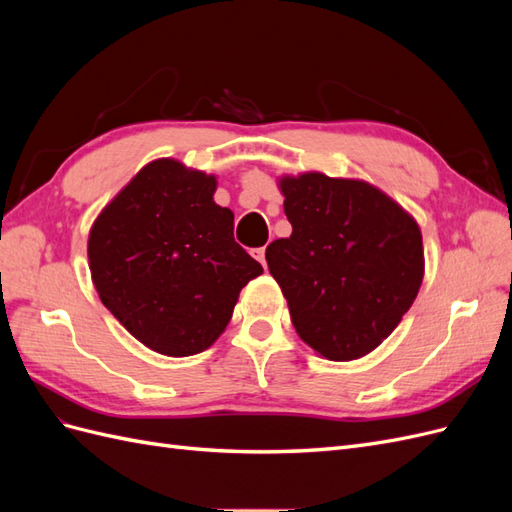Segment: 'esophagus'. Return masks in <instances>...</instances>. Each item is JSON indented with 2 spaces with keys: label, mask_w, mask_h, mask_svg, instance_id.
I'll use <instances>...</instances> for the list:
<instances>
[{
  "label": "esophagus",
  "mask_w": 512,
  "mask_h": 512,
  "mask_svg": "<svg viewBox=\"0 0 512 512\" xmlns=\"http://www.w3.org/2000/svg\"><path fill=\"white\" fill-rule=\"evenodd\" d=\"M265 254H267V247H256V250H252V256L260 262L262 267L267 269V258H265Z\"/></svg>",
  "instance_id": "34e87169"
}]
</instances>
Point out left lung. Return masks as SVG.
<instances>
[{
  "instance_id": "1",
  "label": "left lung",
  "mask_w": 512,
  "mask_h": 512,
  "mask_svg": "<svg viewBox=\"0 0 512 512\" xmlns=\"http://www.w3.org/2000/svg\"><path fill=\"white\" fill-rule=\"evenodd\" d=\"M280 190L292 235L265 256L294 329L324 359H361L416 299L425 273L421 228L359 179L303 173L282 177Z\"/></svg>"
}]
</instances>
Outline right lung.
<instances>
[{"instance_id":"1","label":"right lung","mask_w":512,"mask_h":512,"mask_svg":"<svg viewBox=\"0 0 512 512\" xmlns=\"http://www.w3.org/2000/svg\"><path fill=\"white\" fill-rule=\"evenodd\" d=\"M218 181L162 158L149 162L91 226L87 256L100 301L138 342L166 356L207 350L241 288L262 273L215 205Z\"/></svg>"}]
</instances>
